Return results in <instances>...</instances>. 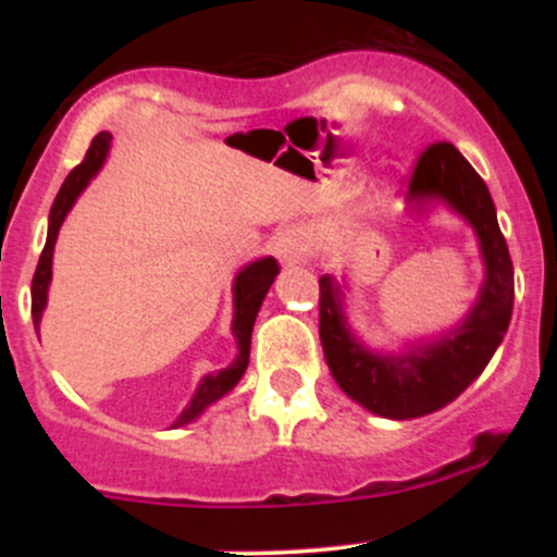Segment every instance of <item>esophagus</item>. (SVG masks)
<instances>
[{
    "label": "esophagus",
    "mask_w": 557,
    "mask_h": 557,
    "mask_svg": "<svg viewBox=\"0 0 557 557\" xmlns=\"http://www.w3.org/2000/svg\"><path fill=\"white\" fill-rule=\"evenodd\" d=\"M309 248H311V238L309 233H306V227H285L283 233L277 235V240H274V257H277L283 264H300V261H306L309 257Z\"/></svg>",
    "instance_id": "esophagus-1"
}]
</instances>
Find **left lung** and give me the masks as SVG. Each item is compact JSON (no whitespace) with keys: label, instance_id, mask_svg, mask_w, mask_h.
<instances>
[{"label":"left lung","instance_id":"left-lung-1","mask_svg":"<svg viewBox=\"0 0 557 557\" xmlns=\"http://www.w3.org/2000/svg\"><path fill=\"white\" fill-rule=\"evenodd\" d=\"M408 198L424 209L445 201L474 227L484 261L476 304L440 341L411 345L400 356L372 354L350 335L341 285L319 277V337L335 382L348 398L385 419H417L456 400L484 372L513 314V261L497 225L495 203L476 170L447 140L421 151Z\"/></svg>","mask_w":557,"mask_h":557}]
</instances>
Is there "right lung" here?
<instances>
[{"instance_id":"1","label":"right lung","mask_w":557,"mask_h":557,"mask_svg":"<svg viewBox=\"0 0 557 557\" xmlns=\"http://www.w3.org/2000/svg\"><path fill=\"white\" fill-rule=\"evenodd\" d=\"M110 140H112L110 133H99V136L91 140L83 162L65 177V183H62L60 194H57L52 203V212H49L47 246H44L41 259H38L34 283H30V314H34L36 332H38V324H41L44 309H47V290H49V283H52V253H54L57 233H60L62 222H65L70 209H73L75 198L83 194V188L91 183V177L101 170V164H104L107 154H110ZM277 274H280V264L277 259L272 257L251 261V264L243 267V270L235 274L233 335L235 341H238V356H235V361L230 363L227 369H222V372L203 376L201 385L196 389V395L190 398L188 406H185V411L177 417V421L172 426H183L188 424V421H194L203 408H209L214 400H220L222 395H227L230 389L238 385L243 372H246L248 367V356H251V330H253V322H257L261 300H264L267 290H270Z\"/></svg>"}]
</instances>
